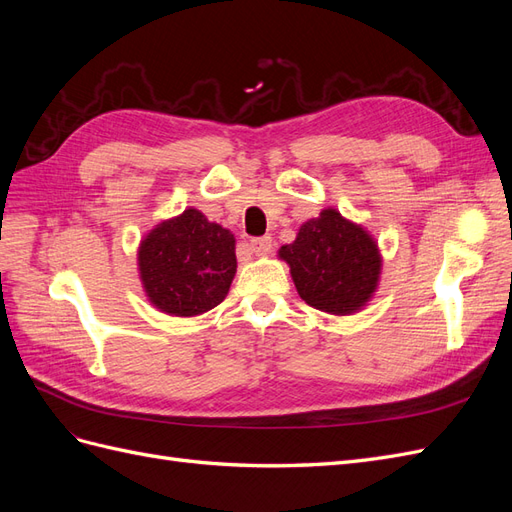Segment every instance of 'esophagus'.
<instances>
[{
    "instance_id": "esophagus-1",
    "label": "esophagus",
    "mask_w": 512,
    "mask_h": 512,
    "mask_svg": "<svg viewBox=\"0 0 512 512\" xmlns=\"http://www.w3.org/2000/svg\"><path fill=\"white\" fill-rule=\"evenodd\" d=\"M250 250L256 256H267L273 250V239L271 237H256L250 241Z\"/></svg>"
}]
</instances>
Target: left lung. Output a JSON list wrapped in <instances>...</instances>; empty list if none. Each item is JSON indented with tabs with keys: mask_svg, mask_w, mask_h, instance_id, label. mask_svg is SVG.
<instances>
[{
	"mask_svg": "<svg viewBox=\"0 0 512 512\" xmlns=\"http://www.w3.org/2000/svg\"><path fill=\"white\" fill-rule=\"evenodd\" d=\"M299 297L320 312L350 316L374 297L382 258L378 243L337 209L307 220L292 243L280 247Z\"/></svg>",
	"mask_w": 512,
	"mask_h": 512,
	"instance_id": "8db88e82",
	"label": "left lung"
}]
</instances>
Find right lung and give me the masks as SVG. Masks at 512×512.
Masks as SVG:
<instances>
[{
	"label": "right lung",
	"mask_w": 512,
	"mask_h": 512,
	"mask_svg": "<svg viewBox=\"0 0 512 512\" xmlns=\"http://www.w3.org/2000/svg\"><path fill=\"white\" fill-rule=\"evenodd\" d=\"M147 299L168 316H200L220 305L237 273L235 235L198 209L160 222L138 247Z\"/></svg>",
	"instance_id": "right-lung-1"
}]
</instances>
